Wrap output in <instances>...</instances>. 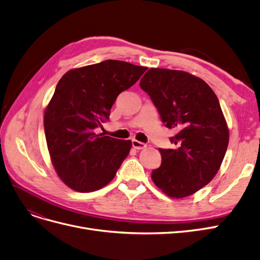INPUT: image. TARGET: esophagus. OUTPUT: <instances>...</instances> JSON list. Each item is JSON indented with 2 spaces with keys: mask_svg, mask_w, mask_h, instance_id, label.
Returning <instances> with one entry per match:
<instances>
[{
  "mask_svg": "<svg viewBox=\"0 0 260 260\" xmlns=\"http://www.w3.org/2000/svg\"><path fill=\"white\" fill-rule=\"evenodd\" d=\"M132 146H133V148H136V149H144V148H146L147 145L145 143L140 142V141L132 140Z\"/></svg>",
  "mask_w": 260,
  "mask_h": 260,
  "instance_id": "1",
  "label": "esophagus"
}]
</instances>
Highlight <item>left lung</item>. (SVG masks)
Segmentation results:
<instances>
[{
	"label": "left lung",
	"mask_w": 260,
	"mask_h": 260,
	"mask_svg": "<svg viewBox=\"0 0 260 260\" xmlns=\"http://www.w3.org/2000/svg\"><path fill=\"white\" fill-rule=\"evenodd\" d=\"M158 109L165 127L177 130L174 149L159 148L154 184L174 199L189 196L208 184L219 171L228 146V128L214 91L188 72L150 68L140 82Z\"/></svg>",
	"instance_id": "left-lung-1"
}]
</instances>
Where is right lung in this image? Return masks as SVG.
<instances>
[{
  "label": "right lung",
  "instance_id": "add662e5",
  "mask_svg": "<svg viewBox=\"0 0 260 260\" xmlns=\"http://www.w3.org/2000/svg\"><path fill=\"white\" fill-rule=\"evenodd\" d=\"M146 67L107 59L69 70L45 111V133L54 169L69 188L92 192L108 184L131 149V141L103 137L95 129L109 120L121 91Z\"/></svg>",
  "mask_w": 260,
  "mask_h": 260
}]
</instances>
